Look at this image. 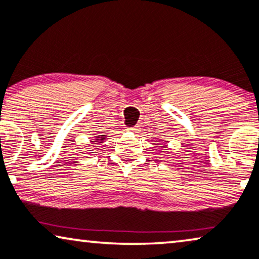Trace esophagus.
Here are the masks:
<instances>
[{
    "label": "esophagus",
    "instance_id": "1",
    "mask_svg": "<svg viewBox=\"0 0 259 259\" xmlns=\"http://www.w3.org/2000/svg\"><path fill=\"white\" fill-rule=\"evenodd\" d=\"M128 130H130L131 133H136V131H137V128H136V126H131V128H129Z\"/></svg>",
    "mask_w": 259,
    "mask_h": 259
}]
</instances>
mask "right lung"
Masks as SVG:
<instances>
[{
    "mask_svg": "<svg viewBox=\"0 0 259 259\" xmlns=\"http://www.w3.org/2000/svg\"><path fill=\"white\" fill-rule=\"evenodd\" d=\"M97 138H100V141H102V140H103V138H101V137H97ZM100 141H98V140H96V142H100Z\"/></svg>",
    "mask_w": 259,
    "mask_h": 259,
    "instance_id": "1",
    "label": "right lung"
}]
</instances>
